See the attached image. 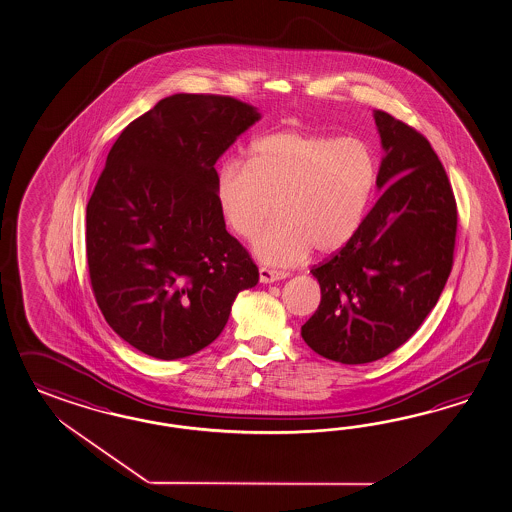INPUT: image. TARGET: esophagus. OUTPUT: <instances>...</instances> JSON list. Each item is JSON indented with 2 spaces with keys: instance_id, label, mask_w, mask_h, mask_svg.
Segmentation results:
<instances>
[{
  "instance_id": "esophagus-1",
  "label": "esophagus",
  "mask_w": 512,
  "mask_h": 512,
  "mask_svg": "<svg viewBox=\"0 0 512 512\" xmlns=\"http://www.w3.org/2000/svg\"><path fill=\"white\" fill-rule=\"evenodd\" d=\"M287 277V272H279V270H272V268H261L259 270V279H261V283H264V285L281 281V279H287Z\"/></svg>"
}]
</instances>
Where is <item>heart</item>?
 Here are the masks:
<instances>
[{"label":"heart","instance_id":"heart-1","mask_svg":"<svg viewBox=\"0 0 512 512\" xmlns=\"http://www.w3.org/2000/svg\"><path fill=\"white\" fill-rule=\"evenodd\" d=\"M377 185L374 151L359 138L279 131L251 144L246 164L227 161L214 179L225 225L250 238L274 222L251 250L268 266H288L316 251L329 255L359 231Z\"/></svg>","mask_w":512,"mask_h":512}]
</instances>
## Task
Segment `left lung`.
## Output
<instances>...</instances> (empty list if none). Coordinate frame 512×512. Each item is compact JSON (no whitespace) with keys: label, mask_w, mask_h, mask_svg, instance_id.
Returning <instances> with one entry per match:
<instances>
[{"label":"left lung","mask_w":512,"mask_h":512,"mask_svg":"<svg viewBox=\"0 0 512 512\" xmlns=\"http://www.w3.org/2000/svg\"><path fill=\"white\" fill-rule=\"evenodd\" d=\"M383 146V190L359 231L314 266L322 300L301 325L307 346L325 359L364 364L405 344L446 287L457 235L448 175L424 135L374 111Z\"/></svg>","instance_id":"left-lung-1"}]
</instances>
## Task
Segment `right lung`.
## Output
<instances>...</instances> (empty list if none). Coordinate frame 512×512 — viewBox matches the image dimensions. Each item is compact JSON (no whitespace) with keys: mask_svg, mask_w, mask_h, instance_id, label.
Returning a JSON list of instances; mask_svg holds the SVG:
<instances>
[{"mask_svg":"<svg viewBox=\"0 0 512 512\" xmlns=\"http://www.w3.org/2000/svg\"><path fill=\"white\" fill-rule=\"evenodd\" d=\"M259 120L229 96L174 94L107 155L87 205L90 285L114 333L150 357L209 346L238 292L259 283L214 196V164Z\"/></svg>","mask_w":512,"mask_h":512,"instance_id":"right-lung-1","label":"right lung"}]
</instances>
